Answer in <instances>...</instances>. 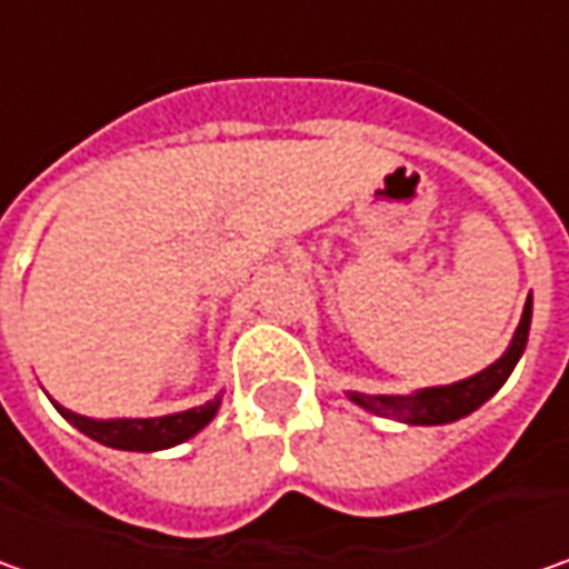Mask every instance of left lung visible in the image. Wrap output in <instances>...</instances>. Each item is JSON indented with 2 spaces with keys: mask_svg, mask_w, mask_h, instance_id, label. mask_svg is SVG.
I'll return each mask as SVG.
<instances>
[{
  "mask_svg": "<svg viewBox=\"0 0 569 569\" xmlns=\"http://www.w3.org/2000/svg\"><path fill=\"white\" fill-rule=\"evenodd\" d=\"M529 322H532V297L526 300V310H522L519 329H516L513 345L507 348V355L497 363H491L488 370L469 377V380L452 382V386H437V389H421L418 396H408V399L361 396V392H355L351 399L367 411H373V415L396 418V421H405V425H449V421H459L469 411H475L478 405L488 402L493 392L507 382V377L513 373L516 361H519V355L526 351V341H529Z\"/></svg>",
  "mask_w": 569,
  "mask_h": 569,
  "instance_id": "left-lung-1",
  "label": "left lung"
}]
</instances>
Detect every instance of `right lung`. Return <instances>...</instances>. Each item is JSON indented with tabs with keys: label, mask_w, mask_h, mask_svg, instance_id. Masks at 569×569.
I'll list each match as a JSON object with an SVG mask.
<instances>
[{
	"label": "right lung",
	"mask_w": 569,
	"mask_h": 569,
	"mask_svg": "<svg viewBox=\"0 0 569 569\" xmlns=\"http://www.w3.org/2000/svg\"><path fill=\"white\" fill-rule=\"evenodd\" d=\"M59 415L76 425L81 433H88L91 440H98L103 447L117 449H136V452H154V449L177 447L189 440L192 433H199L202 427L214 418L218 411V399L214 402L199 405V408H189L180 415H167V418H120V421H91V418H81L76 411L56 405Z\"/></svg>",
	"instance_id": "right-lung-1"
}]
</instances>
